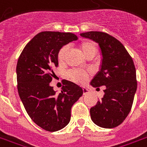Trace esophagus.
Segmentation results:
<instances>
[{
  "label": "esophagus",
  "instance_id": "obj_1",
  "mask_svg": "<svg viewBox=\"0 0 147 147\" xmlns=\"http://www.w3.org/2000/svg\"><path fill=\"white\" fill-rule=\"evenodd\" d=\"M82 91H83V95H86V94L88 93V89L86 88H82Z\"/></svg>",
  "mask_w": 147,
  "mask_h": 147
}]
</instances>
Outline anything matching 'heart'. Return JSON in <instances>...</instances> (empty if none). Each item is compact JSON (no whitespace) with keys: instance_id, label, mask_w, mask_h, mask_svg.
<instances>
[{"instance_id":"1","label":"heart","mask_w":147,"mask_h":147,"mask_svg":"<svg viewBox=\"0 0 147 147\" xmlns=\"http://www.w3.org/2000/svg\"><path fill=\"white\" fill-rule=\"evenodd\" d=\"M80 51L82 54L86 57L88 54H95L97 51V46L95 42L92 41H85L80 45ZM68 51V47L64 46L59 50L58 53V61L59 63H64L65 61L66 55ZM73 81L78 83H84L88 77V72L83 71H74L69 74Z\"/></svg>"}]
</instances>
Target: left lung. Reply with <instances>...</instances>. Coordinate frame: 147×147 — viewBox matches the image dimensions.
Masks as SVG:
<instances>
[{
	"label": "left lung",
	"mask_w": 147,
	"mask_h": 147,
	"mask_svg": "<svg viewBox=\"0 0 147 147\" xmlns=\"http://www.w3.org/2000/svg\"><path fill=\"white\" fill-rule=\"evenodd\" d=\"M82 37L93 40L101 50L100 69L91 81L95 88L105 86L104 96L90 109L92 120L102 128H114L128 116L137 82L133 59L120 41L109 34L88 31Z\"/></svg>",
	"instance_id": "1"
}]
</instances>
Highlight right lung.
<instances>
[{"instance_id": "right-lung-1", "label": "right lung", "mask_w": 147, "mask_h": 147, "mask_svg": "<svg viewBox=\"0 0 147 147\" xmlns=\"http://www.w3.org/2000/svg\"><path fill=\"white\" fill-rule=\"evenodd\" d=\"M77 39L70 32L42 31L27 44L17 63L19 96L28 116L45 130L55 132L67 126L71 106L83 94L82 87L68 80L59 93L50 86L59 50Z\"/></svg>"}]
</instances>
